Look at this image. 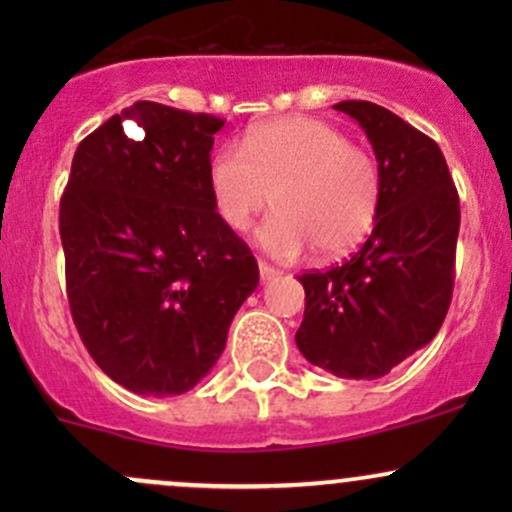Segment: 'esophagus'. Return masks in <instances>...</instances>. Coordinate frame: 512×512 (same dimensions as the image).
<instances>
[{
    "instance_id": "obj_1",
    "label": "esophagus",
    "mask_w": 512,
    "mask_h": 512,
    "mask_svg": "<svg viewBox=\"0 0 512 512\" xmlns=\"http://www.w3.org/2000/svg\"><path fill=\"white\" fill-rule=\"evenodd\" d=\"M257 267H260V279L262 281H272V279H276V276H279V272H276L274 267H269L267 262H260Z\"/></svg>"
}]
</instances>
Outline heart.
<instances>
[{
	"label": "heart",
	"instance_id": "1",
	"mask_svg": "<svg viewBox=\"0 0 512 512\" xmlns=\"http://www.w3.org/2000/svg\"><path fill=\"white\" fill-rule=\"evenodd\" d=\"M209 190L226 226L243 231L269 207L257 245L276 260H296L315 248L334 257L361 243L383 199L380 166L366 149L327 122L310 117L267 122L209 161Z\"/></svg>",
	"mask_w": 512,
	"mask_h": 512
}]
</instances>
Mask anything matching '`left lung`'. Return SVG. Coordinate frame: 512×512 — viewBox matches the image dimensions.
Returning <instances> with one entry per match:
<instances>
[{
  "label": "left lung",
  "mask_w": 512,
  "mask_h": 512,
  "mask_svg": "<svg viewBox=\"0 0 512 512\" xmlns=\"http://www.w3.org/2000/svg\"><path fill=\"white\" fill-rule=\"evenodd\" d=\"M334 110L361 125L383 175L378 219L361 250L327 272L301 274L296 346L349 380L383 378L436 337L452 298L460 197L433 139L368 101Z\"/></svg>",
  "instance_id": "8db88e82"
}]
</instances>
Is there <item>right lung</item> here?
I'll return each mask as SVG.
<instances>
[{
  "instance_id": "add662e5",
  "label": "right lung",
  "mask_w": 512,
  "mask_h": 512,
  "mask_svg": "<svg viewBox=\"0 0 512 512\" xmlns=\"http://www.w3.org/2000/svg\"><path fill=\"white\" fill-rule=\"evenodd\" d=\"M221 127L214 115L139 101L74 154L60 204L69 308L93 361L137 395L192 390L260 281L209 190Z\"/></svg>"
}]
</instances>
